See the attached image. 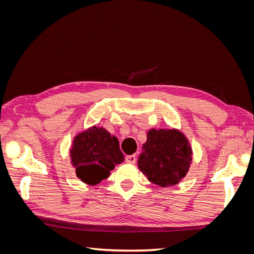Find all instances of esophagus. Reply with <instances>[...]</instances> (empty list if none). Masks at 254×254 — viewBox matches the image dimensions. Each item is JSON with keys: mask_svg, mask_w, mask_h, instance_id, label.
Returning a JSON list of instances; mask_svg holds the SVG:
<instances>
[{"mask_svg": "<svg viewBox=\"0 0 254 254\" xmlns=\"http://www.w3.org/2000/svg\"><path fill=\"white\" fill-rule=\"evenodd\" d=\"M125 161L127 163H135L136 161V157L134 155H129V156H126L125 158Z\"/></svg>", "mask_w": 254, "mask_h": 254, "instance_id": "obj_1", "label": "esophagus"}]
</instances>
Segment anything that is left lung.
I'll return each mask as SVG.
<instances>
[{
    "label": "left lung",
    "mask_w": 254,
    "mask_h": 254,
    "mask_svg": "<svg viewBox=\"0 0 254 254\" xmlns=\"http://www.w3.org/2000/svg\"><path fill=\"white\" fill-rule=\"evenodd\" d=\"M190 162L191 149L182 133L174 129H151L137 165L150 182L166 188L186 177Z\"/></svg>",
    "instance_id": "8db88e82"
}]
</instances>
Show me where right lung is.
I'll use <instances>...</instances> for the list:
<instances>
[{"label": "right lung", "instance_id": "right-lung-1", "mask_svg": "<svg viewBox=\"0 0 254 254\" xmlns=\"http://www.w3.org/2000/svg\"><path fill=\"white\" fill-rule=\"evenodd\" d=\"M71 159L78 178L94 186L108 178L115 165L124 161V155L117 137L104 128L93 127L75 137Z\"/></svg>", "mask_w": 254, "mask_h": 254}]
</instances>
